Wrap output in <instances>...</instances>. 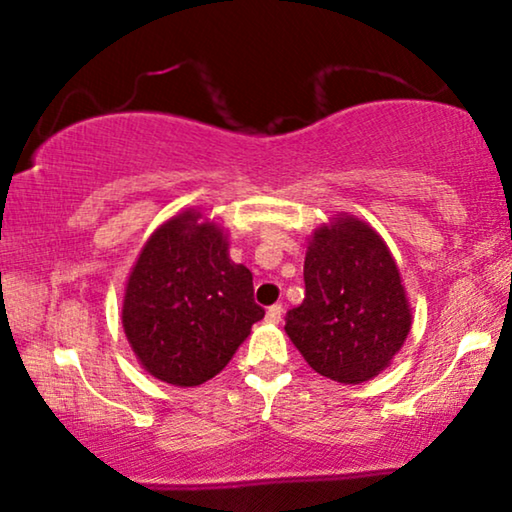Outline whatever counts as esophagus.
<instances>
[{"label":"esophagus","instance_id":"34e87169","mask_svg":"<svg viewBox=\"0 0 512 512\" xmlns=\"http://www.w3.org/2000/svg\"><path fill=\"white\" fill-rule=\"evenodd\" d=\"M282 314H284V307L282 305H270L268 312H265V319L270 321V324H279L282 321Z\"/></svg>","mask_w":512,"mask_h":512}]
</instances>
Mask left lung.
Listing matches in <instances>:
<instances>
[{
    "label": "left lung",
    "mask_w": 512,
    "mask_h": 512,
    "mask_svg": "<svg viewBox=\"0 0 512 512\" xmlns=\"http://www.w3.org/2000/svg\"><path fill=\"white\" fill-rule=\"evenodd\" d=\"M305 300L286 312V333L319 375L359 384L389 366L410 331L401 275L382 237L356 219L314 233Z\"/></svg>",
    "instance_id": "1"
}]
</instances>
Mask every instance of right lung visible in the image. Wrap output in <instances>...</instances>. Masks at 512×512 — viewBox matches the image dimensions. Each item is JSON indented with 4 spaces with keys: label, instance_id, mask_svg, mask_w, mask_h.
Masks as SVG:
<instances>
[{
    "label": "right lung",
    "instance_id": "right-lung-1",
    "mask_svg": "<svg viewBox=\"0 0 512 512\" xmlns=\"http://www.w3.org/2000/svg\"><path fill=\"white\" fill-rule=\"evenodd\" d=\"M265 317L244 265L223 233L186 212L144 244L123 300V328L137 359L158 380L198 387L233 359Z\"/></svg>",
    "mask_w": 512,
    "mask_h": 512
}]
</instances>
